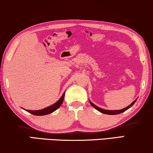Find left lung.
Listing matches in <instances>:
<instances>
[{
    "instance_id": "1",
    "label": "left lung",
    "mask_w": 153,
    "mask_h": 153,
    "mask_svg": "<svg viewBox=\"0 0 153 153\" xmlns=\"http://www.w3.org/2000/svg\"><path fill=\"white\" fill-rule=\"evenodd\" d=\"M136 101H137V100H134V102H132V103H131V104H130V105H129L128 106H127V107H125V108H123V109H120V110H115V111H110V110L102 109V108H100V107H98V106H97L96 105H95V104H94L93 103H92V102H91V101H89V102H90V104H91V105L93 106L94 108H96V109L99 111L100 112L102 113V114H108V115H116V114H121V113L124 112V111H126V110L128 109V108H130L131 106H133V104L135 103Z\"/></svg>"
}]
</instances>
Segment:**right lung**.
Masks as SVG:
<instances>
[{"label":"right lung","mask_w":153,"mask_h":153,"mask_svg":"<svg viewBox=\"0 0 153 153\" xmlns=\"http://www.w3.org/2000/svg\"><path fill=\"white\" fill-rule=\"evenodd\" d=\"M65 93L62 94V97L60 98V100H58V102H56L55 104H52V105L48 106L47 108H43V109L41 110H37V111H31V110H26V111H28V113H30L31 114L35 115V116H45V115H47L49 114H51L52 112L55 111L56 109H58V108L61 106V104L63 102L64 100V96H65Z\"/></svg>","instance_id":"obj_1"}]
</instances>
